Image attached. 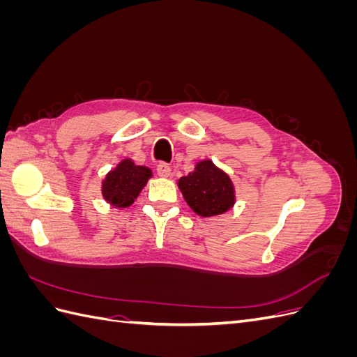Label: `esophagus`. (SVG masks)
I'll list each match as a JSON object with an SVG mask.
<instances>
[{"instance_id":"1","label":"esophagus","mask_w":357,"mask_h":357,"mask_svg":"<svg viewBox=\"0 0 357 357\" xmlns=\"http://www.w3.org/2000/svg\"><path fill=\"white\" fill-rule=\"evenodd\" d=\"M156 171H158L159 177H164V178L171 177V168L165 164V162H160V164H158Z\"/></svg>"}]
</instances>
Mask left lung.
Listing matches in <instances>:
<instances>
[{
  "instance_id": "8db88e82",
  "label": "left lung",
  "mask_w": 357,
  "mask_h": 357,
  "mask_svg": "<svg viewBox=\"0 0 357 357\" xmlns=\"http://www.w3.org/2000/svg\"><path fill=\"white\" fill-rule=\"evenodd\" d=\"M177 186L189 207L201 218L229 211L236 201L232 178L211 159L198 160L193 171L178 178Z\"/></svg>"
}]
</instances>
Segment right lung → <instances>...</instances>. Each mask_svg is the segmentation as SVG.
Here are the masks:
<instances>
[{"label":"right lung","mask_w":357,"mask_h":357,"mask_svg":"<svg viewBox=\"0 0 357 357\" xmlns=\"http://www.w3.org/2000/svg\"><path fill=\"white\" fill-rule=\"evenodd\" d=\"M153 172L146 165H135L131 158L119 160L102 178V198L114 208H126L138 198Z\"/></svg>","instance_id":"obj_1"}]
</instances>
